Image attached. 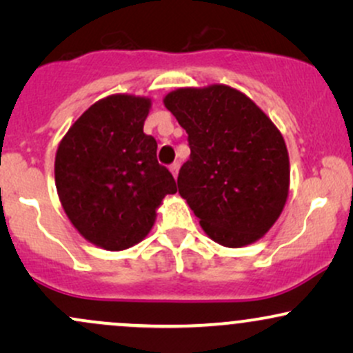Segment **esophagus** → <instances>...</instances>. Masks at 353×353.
<instances>
[{
    "label": "esophagus",
    "mask_w": 353,
    "mask_h": 353,
    "mask_svg": "<svg viewBox=\"0 0 353 353\" xmlns=\"http://www.w3.org/2000/svg\"><path fill=\"white\" fill-rule=\"evenodd\" d=\"M179 168H181L179 161H174V163L169 165V169H171V172H172L174 177H177V174H179Z\"/></svg>",
    "instance_id": "1"
}]
</instances>
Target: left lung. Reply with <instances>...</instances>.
Returning <instances> with one entry per match:
<instances>
[{
    "mask_svg": "<svg viewBox=\"0 0 353 353\" xmlns=\"http://www.w3.org/2000/svg\"><path fill=\"white\" fill-rule=\"evenodd\" d=\"M164 106L188 132L177 185L204 232L225 247L259 241L289 196V152L272 121L237 89L212 84L169 92Z\"/></svg>",
    "mask_w": 353,
    "mask_h": 353,
    "instance_id": "1",
    "label": "left lung"
}]
</instances>
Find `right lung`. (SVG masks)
<instances>
[{"label": "right lung", "instance_id": "obj_1", "mask_svg": "<svg viewBox=\"0 0 353 353\" xmlns=\"http://www.w3.org/2000/svg\"><path fill=\"white\" fill-rule=\"evenodd\" d=\"M151 99L112 94L86 109L58 145L54 179L71 224L86 241L124 250L148 236L177 185L144 134Z\"/></svg>", "mask_w": 353, "mask_h": 353}]
</instances>
